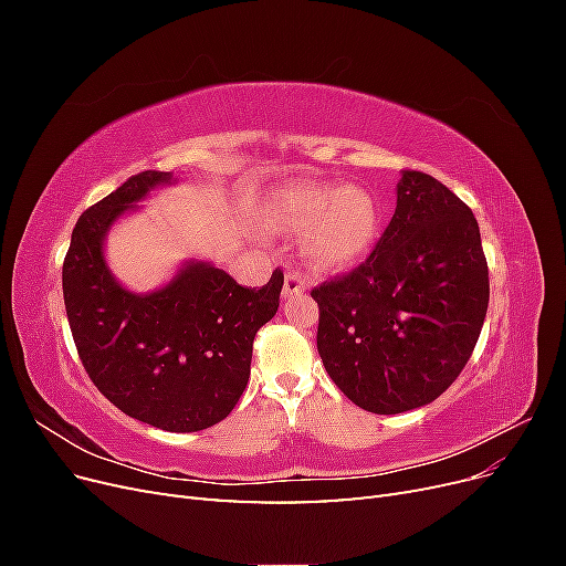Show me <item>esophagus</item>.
<instances>
[{"instance_id":"34e87169","label":"esophagus","mask_w":566,"mask_h":566,"mask_svg":"<svg viewBox=\"0 0 566 566\" xmlns=\"http://www.w3.org/2000/svg\"><path fill=\"white\" fill-rule=\"evenodd\" d=\"M306 293V283L295 271L285 273V283H283V297H295V295H304Z\"/></svg>"}]
</instances>
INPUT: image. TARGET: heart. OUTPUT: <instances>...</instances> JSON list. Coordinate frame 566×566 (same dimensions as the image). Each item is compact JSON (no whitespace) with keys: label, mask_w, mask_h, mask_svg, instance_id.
I'll list each match as a JSON object with an SVG mask.
<instances>
[{"label":"heart","mask_w":566,"mask_h":566,"mask_svg":"<svg viewBox=\"0 0 566 566\" xmlns=\"http://www.w3.org/2000/svg\"><path fill=\"white\" fill-rule=\"evenodd\" d=\"M273 227L302 233V256L316 271H347L373 252L380 202L358 184L290 181L273 193Z\"/></svg>","instance_id":"b5f03b06"}]
</instances>
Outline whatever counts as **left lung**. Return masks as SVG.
<instances>
[{"instance_id": "1", "label": "left lung", "mask_w": 566, "mask_h": 566, "mask_svg": "<svg viewBox=\"0 0 566 566\" xmlns=\"http://www.w3.org/2000/svg\"><path fill=\"white\" fill-rule=\"evenodd\" d=\"M312 297L321 361L347 399L378 416L432 403L465 368L486 318L472 210L434 177L401 172L397 210L368 262Z\"/></svg>"}]
</instances>
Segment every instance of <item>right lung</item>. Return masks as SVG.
<instances>
[{
    "mask_svg": "<svg viewBox=\"0 0 566 566\" xmlns=\"http://www.w3.org/2000/svg\"><path fill=\"white\" fill-rule=\"evenodd\" d=\"M172 172H148L92 205L73 229L63 262V300L92 382L123 413L167 432H198L224 420L250 378L256 331L279 312L283 273L260 290L238 285L208 260H184L150 293L115 279L106 238Z\"/></svg>",
    "mask_w": 566,
    "mask_h": 566,
    "instance_id": "obj_1",
    "label": "right lung"
}]
</instances>
